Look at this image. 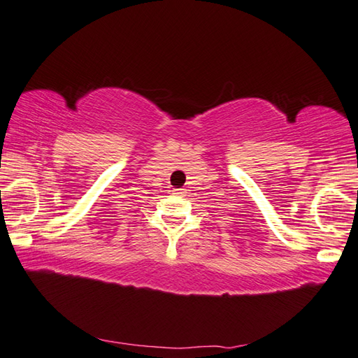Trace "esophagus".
<instances>
[{
	"label": "esophagus",
	"mask_w": 358,
	"mask_h": 358,
	"mask_svg": "<svg viewBox=\"0 0 358 358\" xmlns=\"http://www.w3.org/2000/svg\"><path fill=\"white\" fill-rule=\"evenodd\" d=\"M172 194H173V195H183V194H186V192H185V189H173Z\"/></svg>",
	"instance_id": "1"
}]
</instances>
